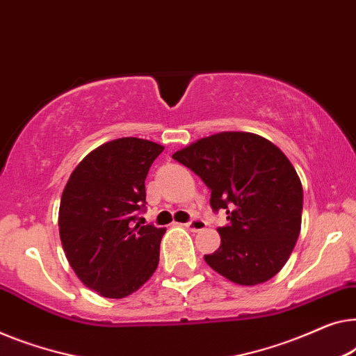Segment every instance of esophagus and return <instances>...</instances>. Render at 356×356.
Listing matches in <instances>:
<instances>
[{
  "instance_id": "obj_1",
  "label": "esophagus",
  "mask_w": 356,
  "mask_h": 356,
  "mask_svg": "<svg viewBox=\"0 0 356 356\" xmlns=\"http://www.w3.org/2000/svg\"><path fill=\"white\" fill-rule=\"evenodd\" d=\"M205 226H207V225H205V221L200 220V218H193L186 223V228L189 231H193V233H197V231L205 229Z\"/></svg>"
}]
</instances>
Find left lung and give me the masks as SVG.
<instances>
[{"label":"left lung","instance_id":"8db88e82","mask_svg":"<svg viewBox=\"0 0 356 356\" xmlns=\"http://www.w3.org/2000/svg\"><path fill=\"white\" fill-rule=\"evenodd\" d=\"M212 194L213 212L226 210L218 250L207 265L241 286L271 280L286 265L300 234L303 189L280 147L254 133L223 131L172 156Z\"/></svg>","mask_w":356,"mask_h":356}]
</instances>
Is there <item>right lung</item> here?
<instances>
[{
	"label": "right lung",
	"instance_id": "add662e5",
	"mask_svg": "<svg viewBox=\"0 0 356 356\" xmlns=\"http://www.w3.org/2000/svg\"><path fill=\"white\" fill-rule=\"evenodd\" d=\"M163 146L118 138L91 151L72 172L59 205L67 260L91 291L122 298L154 275L165 228L143 225L144 179Z\"/></svg>",
	"mask_w": 356,
	"mask_h": 356
}]
</instances>
